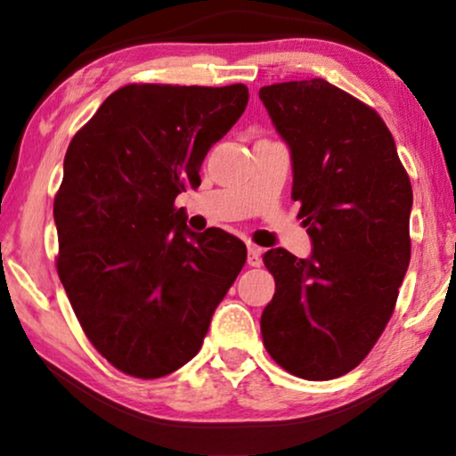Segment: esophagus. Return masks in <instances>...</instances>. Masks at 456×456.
<instances>
[{
  "mask_svg": "<svg viewBox=\"0 0 456 456\" xmlns=\"http://www.w3.org/2000/svg\"><path fill=\"white\" fill-rule=\"evenodd\" d=\"M261 248L259 247H255V245H251L248 247V255H247V264L251 265V267H259L261 265Z\"/></svg>",
  "mask_w": 456,
  "mask_h": 456,
  "instance_id": "esophagus-1",
  "label": "esophagus"
}]
</instances>
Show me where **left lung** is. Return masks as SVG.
<instances>
[{"label":"left lung","mask_w":456,"mask_h":456,"mask_svg":"<svg viewBox=\"0 0 456 456\" xmlns=\"http://www.w3.org/2000/svg\"><path fill=\"white\" fill-rule=\"evenodd\" d=\"M292 153V199L309 259L272 248L276 292L261 315L265 351L292 376L334 379L367 357L395 311L411 259L409 174L370 105L323 78L261 86Z\"/></svg>","instance_id":"obj_1"}]
</instances>
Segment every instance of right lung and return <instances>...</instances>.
Listing matches in <instances>:
<instances>
[{
	"instance_id": "1",
	"label": "right lung",
	"mask_w": 456,
	"mask_h": 456,
	"mask_svg": "<svg viewBox=\"0 0 456 456\" xmlns=\"http://www.w3.org/2000/svg\"><path fill=\"white\" fill-rule=\"evenodd\" d=\"M247 102L245 85H126L68 145L55 267L86 338L126 376L189 363L245 265V242L191 232L174 201Z\"/></svg>"
}]
</instances>
